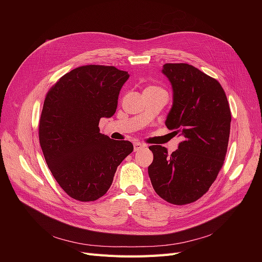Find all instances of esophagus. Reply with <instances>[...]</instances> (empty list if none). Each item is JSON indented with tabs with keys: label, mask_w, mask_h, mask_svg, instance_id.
Masks as SVG:
<instances>
[{
	"label": "esophagus",
	"mask_w": 262,
	"mask_h": 262,
	"mask_svg": "<svg viewBox=\"0 0 262 262\" xmlns=\"http://www.w3.org/2000/svg\"><path fill=\"white\" fill-rule=\"evenodd\" d=\"M146 145L143 144V143H140V142H136L134 143V152H138V150L142 149V148H145Z\"/></svg>",
	"instance_id": "esophagus-1"
}]
</instances>
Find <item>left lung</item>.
Wrapping results in <instances>:
<instances>
[{"mask_svg": "<svg viewBox=\"0 0 262 262\" xmlns=\"http://www.w3.org/2000/svg\"><path fill=\"white\" fill-rule=\"evenodd\" d=\"M163 73L172 86V107L166 125L182 137L176 152L152 145L148 176L155 192L184 205L207 193L224 164L231 109L221 84L187 63H166Z\"/></svg>", "mask_w": 262, "mask_h": 262, "instance_id": "obj_1", "label": "left lung"}]
</instances>
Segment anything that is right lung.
Returning <instances> with one entry per match:
<instances>
[{
  "label": "right lung",
  "instance_id": "1",
  "mask_svg": "<svg viewBox=\"0 0 262 262\" xmlns=\"http://www.w3.org/2000/svg\"><path fill=\"white\" fill-rule=\"evenodd\" d=\"M125 71L83 66L60 77L47 93L39 142L47 165L71 198L90 202L104 195L117 167L133 150L130 141L99 133V120L115 115Z\"/></svg>",
  "mask_w": 262,
  "mask_h": 262
}]
</instances>
